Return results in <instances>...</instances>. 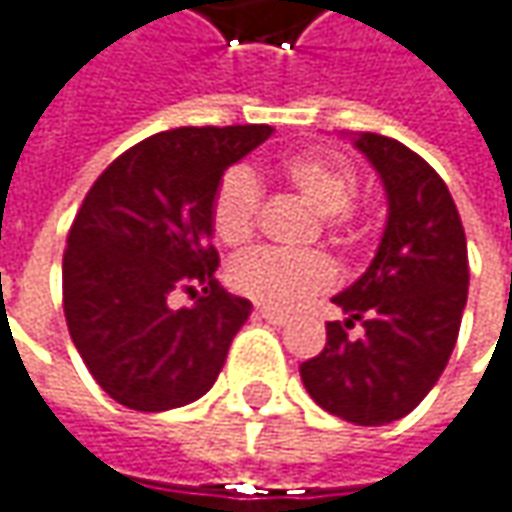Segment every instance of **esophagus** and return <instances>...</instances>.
<instances>
[{"mask_svg":"<svg viewBox=\"0 0 512 512\" xmlns=\"http://www.w3.org/2000/svg\"><path fill=\"white\" fill-rule=\"evenodd\" d=\"M255 316L263 318V321H269V324H275V327H284V324H289V316H284V313H275V310H266V307H260Z\"/></svg>","mask_w":512,"mask_h":512,"instance_id":"esophagus-1","label":"esophagus"}]
</instances>
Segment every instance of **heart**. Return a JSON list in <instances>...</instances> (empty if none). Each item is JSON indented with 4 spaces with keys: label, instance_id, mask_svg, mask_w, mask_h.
I'll list each match as a JSON object with an SVG mask.
<instances>
[{
    "label": "heart",
    "instance_id": "obj_1",
    "mask_svg": "<svg viewBox=\"0 0 512 512\" xmlns=\"http://www.w3.org/2000/svg\"><path fill=\"white\" fill-rule=\"evenodd\" d=\"M275 176L292 194L318 211V226L339 249H353L359 231L353 223V199L359 179L353 167L318 153L284 159ZM260 214V182L249 167H228L211 196V231L228 246L240 249L252 240ZM333 266L318 252L286 255L275 249H257L237 257L228 266V286L266 310H295L313 295L330 289Z\"/></svg>",
    "mask_w": 512,
    "mask_h": 512
}]
</instances>
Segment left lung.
<instances>
[{"label":"left lung","instance_id":"obj_1","mask_svg":"<svg viewBox=\"0 0 512 512\" xmlns=\"http://www.w3.org/2000/svg\"><path fill=\"white\" fill-rule=\"evenodd\" d=\"M379 173L388 223L365 275L333 298L327 345L301 365L318 406L356 426H385L420 406L458 342L469 289L466 234L446 182L397 138L359 133ZM359 323L363 333L349 330Z\"/></svg>","mask_w":512,"mask_h":512}]
</instances>
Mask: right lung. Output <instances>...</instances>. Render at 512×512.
<instances>
[{
    "mask_svg": "<svg viewBox=\"0 0 512 512\" xmlns=\"http://www.w3.org/2000/svg\"><path fill=\"white\" fill-rule=\"evenodd\" d=\"M269 124L179 127L138 141L95 179L69 228L63 313L106 394L136 411L199 400L252 304L217 284L211 196ZM173 291L200 292L173 311Z\"/></svg>",
    "mask_w": 512,
    "mask_h": 512,
    "instance_id": "right-lung-1",
    "label": "right lung"
}]
</instances>
